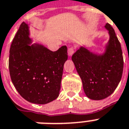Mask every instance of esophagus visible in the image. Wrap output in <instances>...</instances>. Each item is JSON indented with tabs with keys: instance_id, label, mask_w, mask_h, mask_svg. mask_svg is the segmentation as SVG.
<instances>
[{
	"instance_id": "1",
	"label": "esophagus",
	"mask_w": 129,
	"mask_h": 129,
	"mask_svg": "<svg viewBox=\"0 0 129 129\" xmlns=\"http://www.w3.org/2000/svg\"><path fill=\"white\" fill-rule=\"evenodd\" d=\"M74 48L73 47H70V48H68V55L69 56H71L73 55V54L74 53Z\"/></svg>"
}]
</instances>
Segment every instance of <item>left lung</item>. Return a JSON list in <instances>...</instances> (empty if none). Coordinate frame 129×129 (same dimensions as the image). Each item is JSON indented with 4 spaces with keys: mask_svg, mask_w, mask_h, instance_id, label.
I'll return each instance as SVG.
<instances>
[{
    "mask_svg": "<svg viewBox=\"0 0 129 129\" xmlns=\"http://www.w3.org/2000/svg\"><path fill=\"white\" fill-rule=\"evenodd\" d=\"M104 27L108 31L109 40L103 52H91L83 45L71 58L81 79L85 94L94 100L104 99L114 92L123 70L121 44L110 24L106 23Z\"/></svg>",
    "mask_w": 129,
    "mask_h": 129,
    "instance_id": "1",
    "label": "left lung"
}]
</instances>
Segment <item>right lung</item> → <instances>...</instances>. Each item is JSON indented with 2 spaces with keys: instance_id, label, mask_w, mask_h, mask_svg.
Here are the masks:
<instances>
[{
  "instance_id": "right-lung-1",
  "label": "right lung",
  "mask_w": 129,
  "mask_h": 129,
  "mask_svg": "<svg viewBox=\"0 0 129 129\" xmlns=\"http://www.w3.org/2000/svg\"><path fill=\"white\" fill-rule=\"evenodd\" d=\"M29 25L23 22L13 39L9 56L12 81L27 101L46 104L58 98L68 48L52 52L40 43H33Z\"/></svg>"
}]
</instances>
